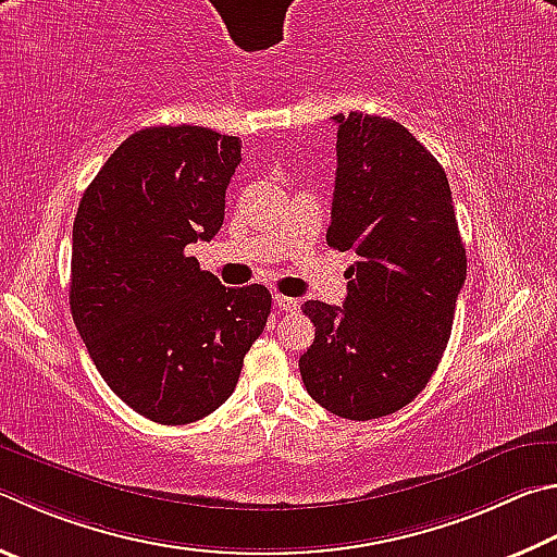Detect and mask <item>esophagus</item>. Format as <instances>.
<instances>
[{
    "instance_id": "obj_1",
    "label": "esophagus",
    "mask_w": 557,
    "mask_h": 557,
    "mask_svg": "<svg viewBox=\"0 0 557 557\" xmlns=\"http://www.w3.org/2000/svg\"><path fill=\"white\" fill-rule=\"evenodd\" d=\"M275 305L282 309V311H297L299 309V301L295 297H285V295H275Z\"/></svg>"
}]
</instances>
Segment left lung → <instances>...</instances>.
<instances>
[{"label":"left lung","mask_w":557,"mask_h":557,"mask_svg":"<svg viewBox=\"0 0 557 557\" xmlns=\"http://www.w3.org/2000/svg\"><path fill=\"white\" fill-rule=\"evenodd\" d=\"M333 121L326 240L358 260L343 307L301 305L317 331L299 372L323 409L368 421L407 407L436 372L468 258L438 160L392 119L350 111Z\"/></svg>","instance_id":"8db88e82"}]
</instances>
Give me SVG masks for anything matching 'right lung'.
Listing matches in <instances>:
<instances>
[{"label": "right lung", "mask_w": 557, "mask_h": 557, "mask_svg": "<svg viewBox=\"0 0 557 557\" xmlns=\"http://www.w3.org/2000/svg\"><path fill=\"white\" fill-rule=\"evenodd\" d=\"M240 140L201 126L131 134L85 189L73 224L70 311L99 375L165 426L224 404L270 317L268 287H224L187 246L224 224Z\"/></svg>", "instance_id": "right-lung-1"}]
</instances>
